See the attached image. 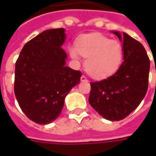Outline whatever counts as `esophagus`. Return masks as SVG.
I'll return each mask as SVG.
<instances>
[{"label":"esophagus","mask_w":156,"mask_h":156,"mask_svg":"<svg viewBox=\"0 0 156 156\" xmlns=\"http://www.w3.org/2000/svg\"><path fill=\"white\" fill-rule=\"evenodd\" d=\"M81 81H87V77H86V76H85V75H81Z\"/></svg>","instance_id":"1"}]
</instances>
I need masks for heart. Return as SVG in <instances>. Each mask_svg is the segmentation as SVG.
<instances>
[{
    "label": "heart",
    "instance_id": "obj_1",
    "mask_svg": "<svg viewBox=\"0 0 156 156\" xmlns=\"http://www.w3.org/2000/svg\"><path fill=\"white\" fill-rule=\"evenodd\" d=\"M72 58L86 57L85 69L94 78L102 79L115 73L123 58L122 45L103 34H87L76 41L75 47L69 48Z\"/></svg>",
    "mask_w": 156,
    "mask_h": 156
}]
</instances>
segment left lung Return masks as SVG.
Masks as SVG:
<instances>
[{
    "label": "left lung",
    "mask_w": 156,
    "mask_h": 156,
    "mask_svg": "<svg viewBox=\"0 0 156 156\" xmlns=\"http://www.w3.org/2000/svg\"><path fill=\"white\" fill-rule=\"evenodd\" d=\"M123 42V62L115 74L90 82L89 104L105 119L121 121L131 114L146 95L150 61L144 47L126 33L113 32Z\"/></svg>",
    "instance_id": "8db88e82"
}]
</instances>
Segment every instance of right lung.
<instances>
[{
	"label": "right lung",
	"mask_w": 156,
	"mask_h": 156,
	"mask_svg": "<svg viewBox=\"0 0 156 156\" xmlns=\"http://www.w3.org/2000/svg\"><path fill=\"white\" fill-rule=\"evenodd\" d=\"M64 28L48 29L27 41L15 62V94L26 116L48 124L60 115L64 100L81 73L66 67Z\"/></svg>",
	"instance_id": "add662e5"
}]
</instances>
